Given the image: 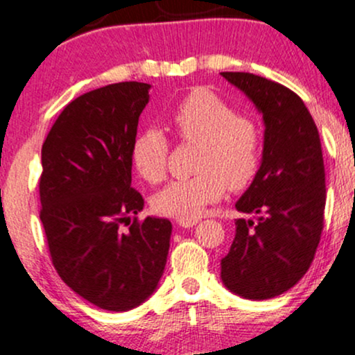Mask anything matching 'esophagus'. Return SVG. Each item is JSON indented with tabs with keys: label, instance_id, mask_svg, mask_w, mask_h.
Segmentation results:
<instances>
[{
	"label": "esophagus",
	"instance_id": "1",
	"mask_svg": "<svg viewBox=\"0 0 355 355\" xmlns=\"http://www.w3.org/2000/svg\"><path fill=\"white\" fill-rule=\"evenodd\" d=\"M198 223V218H187V220H177V225L182 226V228H191Z\"/></svg>",
	"mask_w": 355,
	"mask_h": 355
}]
</instances>
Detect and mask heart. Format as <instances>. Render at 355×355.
Instances as JSON below:
<instances>
[{
  "label": "heart",
  "instance_id": "b5f03b06",
  "mask_svg": "<svg viewBox=\"0 0 355 355\" xmlns=\"http://www.w3.org/2000/svg\"><path fill=\"white\" fill-rule=\"evenodd\" d=\"M168 125L182 142L200 145L195 164L198 175L170 182L153 196L152 207L159 215L196 218L208 205L220 202L226 189L246 190L258 177L264 150L261 129L208 89L196 87L187 94L170 114ZM168 153L166 137L157 129H145L132 142L130 160L144 180L159 183L166 175Z\"/></svg>",
  "mask_w": 355,
  "mask_h": 355
}]
</instances>
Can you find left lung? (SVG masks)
Returning <instances> with one entry per match:
<instances>
[{"label":"left lung","instance_id":"left-lung-1","mask_svg":"<svg viewBox=\"0 0 355 355\" xmlns=\"http://www.w3.org/2000/svg\"><path fill=\"white\" fill-rule=\"evenodd\" d=\"M263 114L264 150L258 177L236 202V234L221 259V279L246 300H270L291 289L321 241L326 172L318 127L301 97L250 72H221Z\"/></svg>","mask_w":355,"mask_h":355}]
</instances>
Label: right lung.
Listing matches in <instances>:
<instances>
[{
  "label": "right lung",
  "mask_w": 355,
  "mask_h": 355,
  "mask_svg": "<svg viewBox=\"0 0 355 355\" xmlns=\"http://www.w3.org/2000/svg\"><path fill=\"white\" fill-rule=\"evenodd\" d=\"M148 89L130 80L83 94L59 114L41 150L40 218L51 261L76 294L117 313L155 291L172 234L168 220L137 218L144 198L130 187ZM122 223L131 224L127 232Z\"/></svg>",
  "instance_id": "right-lung-1"
}]
</instances>
